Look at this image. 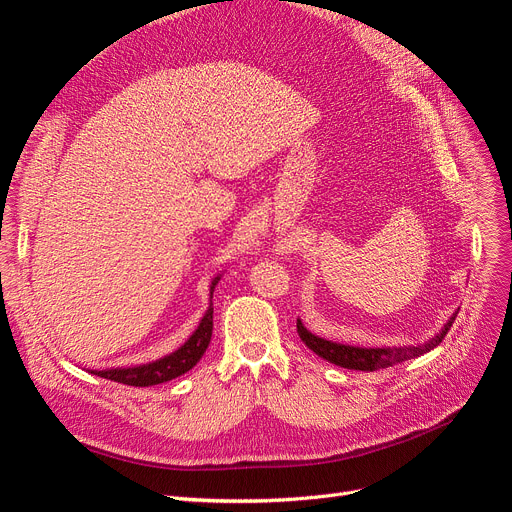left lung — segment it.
<instances>
[{"label": "left lung", "mask_w": 512, "mask_h": 512, "mask_svg": "<svg viewBox=\"0 0 512 512\" xmlns=\"http://www.w3.org/2000/svg\"><path fill=\"white\" fill-rule=\"evenodd\" d=\"M459 312H455L444 324V329L440 333L433 335L429 342L421 344V346H401V348H359V346H346V344H335L329 342V339H322L314 333H309L303 322L297 320V333L303 339V344L316 352L318 356H322L324 361H331L333 365L346 367V369H359V371H376V369H384V367H393L397 363H404L410 359H416L429 350L436 348L438 344H442V339L446 337V333L451 331L453 322L457 318Z\"/></svg>", "instance_id": "8db88e82"}]
</instances>
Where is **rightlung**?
Segmentation results:
<instances>
[{
    "label": "right lung",
    "mask_w": 512,
    "mask_h": 512,
    "mask_svg": "<svg viewBox=\"0 0 512 512\" xmlns=\"http://www.w3.org/2000/svg\"><path fill=\"white\" fill-rule=\"evenodd\" d=\"M218 280L220 277H215L211 282V297H213V288L218 286ZM211 333H213V303H209L207 314L203 316V320H200L198 329L192 333V337L173 354H168L164 359L147 363V365L102 369V371H91V374L119 382V384H128V386H153V384L168 382L185 374V371H190L200 361V356L205 354L211 342Z\"/></svg>",
    "instance_id": "obj_1"
}]
</instances>
